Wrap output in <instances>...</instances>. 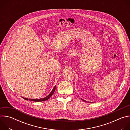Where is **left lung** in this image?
<instances>
[{"label": "left lung", "instance_id": "obj_1", "mask_svg": "<svg viewBox=\"0 0 130 130\" xmlns=\"http://www.w3.org/2000/svg\"><path fill=\"white\" fill-rule=\"evenodd\" d=\"M82 99V100H83V101H85H85H85V100H83V99Z\"/></svg>", "mask_w": 130, "mask_h": 130}]
</instances>
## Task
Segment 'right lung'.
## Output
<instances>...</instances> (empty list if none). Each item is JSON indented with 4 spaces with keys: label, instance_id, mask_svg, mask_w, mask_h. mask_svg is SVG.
<instances>
[{
    "label": "right lung",
    "instance_id": "add662e5",
    "mask_svg": "<svg viewBox=\"0 0 130 130\" xmlns=\"http://www.w3.org/2000/svg\"><path fill=\"white\" fill-rule=\"evenodd\" d=\"M56 88V86H55L54 87V88H53V89L52 90V91H51L50 93L46 97L44 98H41V99H28V98H24L22 97L23 98H24V99L26 100H30V101H35V102H41V101H46L48 99H49L53 94L54 92L55 91V89Z\"/></svg>",
    "mask_w": 130,
    "mask_h": 130
}]
</instances>
